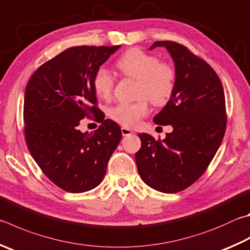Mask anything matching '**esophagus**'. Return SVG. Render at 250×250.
Returning a JSON list of instances; mask_svg holds the SVG:
<instances>
[{
    "mask_svg": "<svg viewBox=\"0 0 250 250\" xmlns=\"http://www.w3.org/2000/svg\"><path fill=\"white\" fill-rule=\"evenodd\" d=\"M121 133H122V135H124V137H126V135L132 134L133 131L131 130V129H129V128H125V126H122V128H121Z\"/></svg>",
    "mask_w": 250,
    "mask_h": 250,
    "instance_id": "34e87169",
    "label": "esophagus"
}]
</instances>
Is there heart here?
Segmentation results:
<instances>
[{
  "instance_id": "obj_1",
  "label": "heart",
  "mask_w": 250,
  "mask_h": 250,
  "mask_svg": "<svg viewBox=\"0 0 250 250\" xmlns=\"http://www.w3.org/2000/svg\"><path fill=\"white\" fill-rule=\"evenodd\" d=\"M117 67L125 78L138 81L137 102L120 103L108 110V116L117 124L134 126L148 113L147 99L154 106H164L170 101L177 84V71L168 62H163L155 54L134 48L118 59ZM115 80L106 67L101 66L93 76L95 94L102 99H109Z\"/></svg>"
}]
</instances>
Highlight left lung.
<instances>
[{
	"label": "left lung",
	"instance_id": "left-lung-1",
	"mask_svg": "<svg viewBox=\"0 0 250 250\" xmlns=\"http://www.w3.org/2000/svg\"><path fill=\"white\" fill-rule=\"evenodd\" d=\"M165 47L177 71L175 93L156 125L172 126L164 140L139 133L135 153L138 171L148 187L164 193L183 191L200 178L224 138L226 107L220 78L210 64L184 44L155 42L149 49Z\"/></svg>",
	"mask_w": 250,
	"mask_h": 250
}]
</instances>
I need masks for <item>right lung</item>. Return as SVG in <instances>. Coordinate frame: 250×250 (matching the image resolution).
<instances>
[{
    "label": "right lung",
    "mask_w": 250,
    "mask_h": 250,
    "mask_svg": "<svg viewBox=\"0 0 250 250\" xmlns=\"http://www.w3.org/2000/svg\"><path fill=\"white\" fill-rule=\"evenodd\" d=\"M120 46L72 47L40 65L25 90L27 147L48 178L67 192H85L102 183L121 140L115 121L97 107L93 76ZM94 114L102 125L93 134L77 126Z\"/></svg>",
    "instance_id": "right-lung-1"
}]
</instances>
